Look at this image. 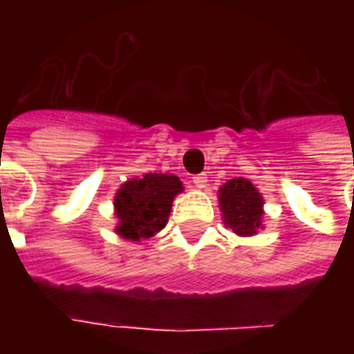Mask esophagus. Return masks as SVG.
I'll list each match as a JSON object with an SVG mask.
<instances>
[{
    "instance_id": "esophagus-1",
    "label": "esophagus",
    "mask_w": 354,
    "mask_h": 354,
    "mask_svg": "<svg viewBox=\"0 0 354 354\" xmlns=\"http://www.w3.org/2000/svg\"><path fill=\"white\" fill-rule=\"evenodd\" d=\"M193 183L198 189H204L207 185V174H196V176H193Z\"/></svg>"
}]
</instances>
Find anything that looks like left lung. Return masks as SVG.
<instances>
[{"mask_svg":"<svg viewBox=\"0 0 354 354\" xmlns=\"http://www.w3.org/2000/svg\"><path fill=\"white\" fill-rule=\"evenodd\" d=\"M218 204L222 221L236 235L252 236L263 230L264 200L246 178L227 180L218 191Z\"/></svg>","mask_w":354,"mask_h":354,"instance_id":"obj_1","label":"left lung"}]
</instances>
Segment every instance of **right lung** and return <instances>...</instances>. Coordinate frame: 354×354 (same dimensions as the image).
<instances>
[{"label": "right lung", "instance_id": "add662e5", "mask_svg": "<svg viewBox=\"0 0 354 354\" xmlns=\"http://www.w3.org/2000/svg\"><path fill=\"white\" fill-rule=\"evenodd\" d=\"M182 191L180 178L161 172H147L122 183L113 198L118 235L136 242L154 236L165 227L172 200Z\"/></svg>", "mask_w": 354, "mask_h": 354}]
</instances>
